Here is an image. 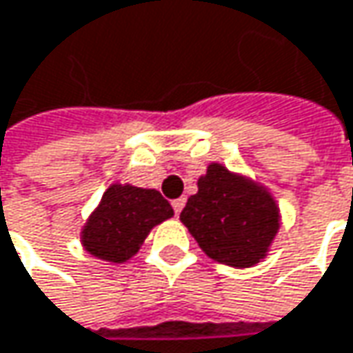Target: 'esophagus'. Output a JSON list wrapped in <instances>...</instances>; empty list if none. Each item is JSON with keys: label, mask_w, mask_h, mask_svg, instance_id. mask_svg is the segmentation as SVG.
Returning <instances> with one entry per match:
<instances>
[{"label": "esophagus", "mask_w": 353, "mask_h": 353, "mask_svg": "<svg viewBox=\"0 0 353 353\" xmlns=\"http://www.w3.org/2000/svg\"><path fill=\"white\" fill-rule=\"evenodd\" d=\"M185 203H187V199H185V197L174 199V201H172V209H174V213H176V215H179V213L183 211V207H185Z\"/></svg>", "instance_id": "esophagus-1"}]
</instances>
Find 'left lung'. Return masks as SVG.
Segmentation results:
<instances>
[{
  "label": "left lung",
  "mask_w": 353,
  "mask_h": 353,
  "mask_svg": "<svg viewBox=\"0 0 353 353\" xmlns=\"http://www.w3.org/2000/svg\"><path fill=\"white\" fill-rule=\"evenodd\" d=\"M197 187L181 221L199 248L234 268H250L264 260L281 228L279 205L268 189L217 162L207 166Z\"/></svg>",
  "instance_id": "obj_1"
}]
</instances>
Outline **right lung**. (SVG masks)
I'll list each match as a JSON object with an SVG mask.
<instances>
[{
	"instance_id": "1",
	"label": "right lung",
	"mask_w": 353,
	"mask_h": 353,
	"mask_svg": "<svg viewBox=\"0 0 353 353\" xmlns=\"http://www.w3.org/2000/svg\"><path fill=\"white\" fill-rule=\"evenodd\" d=\"M170 203L156 189L113 183L81 232L83 248L111 264H121L138 254L150 230L172 217Z\"/></svg>"
}]
</instances>
